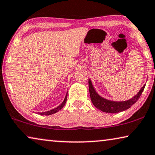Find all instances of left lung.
<instances>
[{
  "instance_id": "1",
  "label": "left lung",
  "mask_w": 155,
  "mask_h": 155,
  "mask_svg": "<svg viewBox=\"0 0 155 155\" xmlns=\"http://www.w3.org/2000/svg\"><path fill=\"white\" fill-rule=\"evenodd\" d=\"M145 87V84L143 85L138 93L131 99L125 101H113L105 99L98 95L94 88L91 80L89 79V94H90L91 102L96 108L107 113H120V112L126 110L129 107H131L140 98L141 94L144 90Z\"/></svg>"
}]
</instances>
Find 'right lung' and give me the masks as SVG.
Wrapping results in <instances>:
<instances>
[{"label":"right lung","instance_id":"1","mask_svg":"<svg viewBox=\"0 0 155 155\" xmlns=\"http://www.w3.org/2000/svg\"><path fill=\"white\" fill-rule=\"evenodd\" d=\"M66 100H67V94H66V97H65V98H64V101H63L62 104L61 105H59L57 107H56V108H54L52 110H50V111L44 112V113H38L41 115H52V114H54V113H57V112L60 110H61V108H63V107L64 106L65 104H66Z\"/></svg>","mask_w":155,"mask_h":155}]
</instances>
